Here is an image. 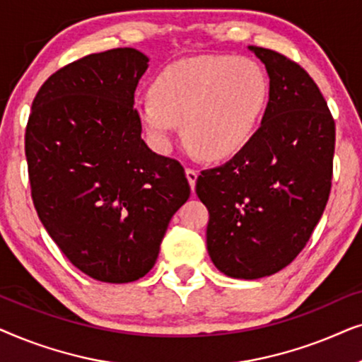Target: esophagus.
<instances>
[{
	"mask_svg": "<svg viewBox=\"0 0 362 362\" xmlns=\"http://www.w3.org/2000/svg\"><path fill=\"white\" fill-rule=\"evenodd\" d=\"M197 175H199V173H197V170H194V168H186V177H187V181H189L191 189H194Z\"/></svg>",
	"mask_w": 362,
	"mask_h": 362,
	"instance_id": "esophagus-1",
	"label": "esophagus"
}]
</instances>
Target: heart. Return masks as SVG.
Masks as SVG:
<instances>
[{"mask_svg": "<svg viewBox=\"0 0 362 362\" xmlns=\"http://www.w3.org/2000/svg\"><path fill=\"white\" fill-rule=\"evenodd\" d=\"M269 77L247 57L207 56L166 67L138 102V117L160 150L171 146L176 122L201 156L221 160L242 150L269 102Z\"/></svg>", "mask_w": 362, "mask_h": 362, "instance_id": "1", "label": "heart"}]
</instances>
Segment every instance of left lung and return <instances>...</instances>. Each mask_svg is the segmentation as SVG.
<instances>
[{"instance_id":"obj_1","label":"left lung","mask_w":362,"mask_h":362,"mask_svg":"<svg viewBox=\"0 0 362 362\" xmlns=\"http://www.w3.org/2000/svg\"><path fill=\"white\" fill-rule=\"evenodd\" d=\"M265 64L270 98L262 125L226 165L202 170L207 252L222 274L255 280L295 260L331 191L334 118L310 74L284 54L250 47Z\"/></svg>"}]
</instances>
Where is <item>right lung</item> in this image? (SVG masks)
<instances>
[{
  "mask_svg": "<svg viewBox=\"0 0 362 362\" xmlns=\"http://www.w3.org/2000/svg\"><path fill=\"white\" fill-rule=\"evenodd\" d=\"M146 67L132 47L67 64L37 90L24 135L42 226L74 267L107 284L151 270L191 194L181 163L141 140L133 102Z\"/></svg>",
  "mask_w": 362,
  "mask_h": 362,
  "instance_id": "right-lung-1",
  "label": "right lung"
}]
</instances>
